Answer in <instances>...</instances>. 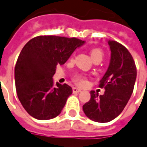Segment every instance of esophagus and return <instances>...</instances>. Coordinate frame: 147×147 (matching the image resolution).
Here are the masks:
<instances>
[{"mask_svg":"<svg viewBox=\"0 0 147 147\" xmlns=\"http://www.w3.org/2000/svg\"><path fill=\"white\" fill-rule=\"evenodd\" d=\"M73 92L74 93H79V92H81V90L79 88H77V87H74L73 88Z\"/></svg>","mask_w":147,"mask_h":147,"instance_id":"1","label":"esophagus"}]
</instances>
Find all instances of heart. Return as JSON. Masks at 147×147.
<instances>
[{
  "label": "heart",
  "mask_w": 147,
  "mask_h": 147,
  "mask_svg": "<svg viewBox=\"0 0 147 147\" xmlns=\"http://www.w3.org/2000/svg\"><path fill=\"white\" fill-rule=\"evenodd\" d=\"M90 56L93 59V61H95V60L102 61L103 53L99 48H94L90 51ZM73 80L75 83L78 84V85H85L86 82V78L85 76L81 75V74H75L73 78Z\"/></svg>",
  "instance_id": "b5f03b06"
}]
</instances>
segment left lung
I'll return each instance as SVG.
<instances>
[{"label":"left lung","instance_id":"obj_1","mask_svg":"<svg viewBox=\"0 0 147 147\" xmlns=\"http://www.w3.org/2000/svg\"><path fill=\"white\" fill-rule=\"evenodd\" d=\"M111 60L107 72L99 81L104 88L103 95L90 91V99L82 109L90 120L100 123L113 121L126 106L133 93L137 77L135 62L125 46L114 40H108Z\"/></svg>","mask_w":147,"mask_h":147}]
</instances>
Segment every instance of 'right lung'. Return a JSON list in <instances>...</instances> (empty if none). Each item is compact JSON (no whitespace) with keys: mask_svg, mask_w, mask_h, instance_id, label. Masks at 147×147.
<instances>
[{"mask_svg":"<svg viewBox=\"0 0 147 147\" xmlns=\"http://www.w3.org/2000/svg\"><path fill=\"white\" fill-rule=\"evenodd\" d=\"M85 42L77 38L40 35L22 49L14 69L17 94L25 110L37 120L57 117L65 107L72 88L57 82L53 76L57 65H63L76 48Z\"/></svg>","mask_w":147,"mask_h":147,"instance_id":"obj_1","label":"right lung"}]
</instances>
